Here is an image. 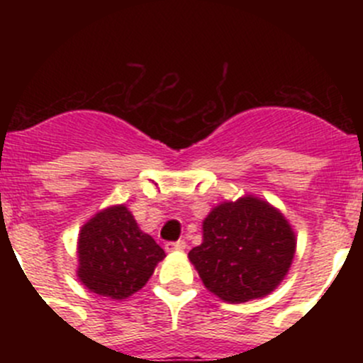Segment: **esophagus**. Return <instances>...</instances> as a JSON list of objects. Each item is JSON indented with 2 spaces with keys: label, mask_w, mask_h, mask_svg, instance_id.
Masks as SVG:
<instances>
[{
  "label": "esophagus",
  "mask_w": 363,
  "mask_h": 363,
  "mask_svg": "<svg viewBox=\"0 0 363 363\" xmlns=\"http://www.w3.org/2000/svg\"><path fill=\"white\" fill-rule=\"evenodd\" d=\"M184 250H186L184 240H177V242H167V244H164V251H167V252L184 251Z\"/></svg>",
  "instance_id": "34e87169"
}]
</instances>
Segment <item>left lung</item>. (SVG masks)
Segmentation results:
<instances>
[{"label":"left lung","mask_w":363,"mask_h":363,"mask_svg":"<svg viewBox=\"0 0 363 363\" xmlns=\"http://www.w3.org/2000/svg\"><path fill=\"white\" fill-rule=\"evenodd\" d=\"M296 235L279 208L255 195L226 200L202 223V244L188 258L203 286L223 302L272 294L290 270Z\"/></svg>","instance_id":"8db88e82"}]
</instances>
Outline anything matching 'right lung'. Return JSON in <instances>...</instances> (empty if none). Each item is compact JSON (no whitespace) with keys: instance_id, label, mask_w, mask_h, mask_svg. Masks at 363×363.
<instances>
[{"instance_id":"right-lung-1","label":"right lung","mask_w":363,"mask_h":363,"mask_svg":"<svg viewBox=\"0 0 363 363\" xmlns=\"http://www.w3.org/2000/svg\"><path fill=\"white\" fill-rule=\"evenodd\" d=\"M77 277L93 294L123 300L145 286L164 251L142 232L124 203L98 211L77 242Z\"/></svg>"}]
</instances>
